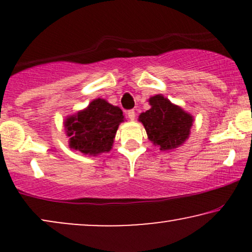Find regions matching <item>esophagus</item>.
Segmentation results:
<instances>
[{
  "label": "esophagus",
  "instance_id": "esophagus-1",
  "mask_svg": "<svg viewBox=\"0 0 252 252\" xmlns=\"http://www.w3.org/2000/svg\"><path fill=\"white\" fill-rule=\"evenodd\" d=\"M127 116H128V118L130 120H134L135 119V111H134V110H128V111H127Z\"/></svg>",
  "mask_w": 252,
  "mask_h": 252
}]
</instances>
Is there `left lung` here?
Listing matches in <instances>:
<instances>
[{"instance_id": "left-lung-1", "label": "left lung", "mask_w": 252, "mask_h": 252, "mask_svg": "<svg viewBox=\"0 0 252 252\" xmlns=\"http://www.w3.org/2000/svg\"><path fill=\"white\" fill-rule=\"evenodd\" d=\"M151 108L139 116L148 139L160 150H172L182 146L189 137L194 118L163 95L149 98Z\"/></svg>"}]
</instances>
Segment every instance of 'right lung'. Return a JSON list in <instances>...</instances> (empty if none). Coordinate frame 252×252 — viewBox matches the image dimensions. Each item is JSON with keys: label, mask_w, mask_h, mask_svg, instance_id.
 Segmentation results:
<instances>
[{"label": "right lung", "mask_w": 252, "mask_h": 252, "mask_svg": "<svg viewBox=\"0 0 252 252\" xmlns=\"http://www.w3.org/2000/svg\"><path fill=\"white\" fill-rule=\"evenodd\" d=\"M124 119L122 109L105 99L96 98L87 108L65 119L68 146L89 156L109 153Z\"/></svg>", "instance_id": "right-lung-1"}]
</instances>
